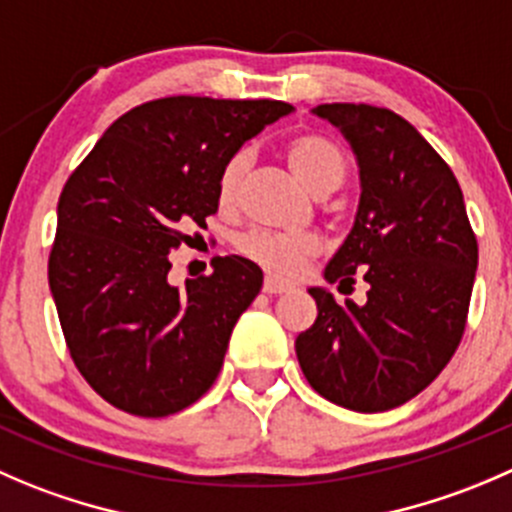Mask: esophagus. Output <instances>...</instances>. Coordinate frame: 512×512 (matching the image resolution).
I'll use <instances>...</instances> for the list:
<instances>
[{"mask_svg": "<svg viewBox=\"0 0 512 512\" xmlns=\"http://www.w3.org/2000/svg\"><path fill=\"white\" fill-rule=\"evenodd\" d=\"M262 290H265L267 295H282V292H290L292 285L290 282L277 280V277H265V285H262Z\"/></svg>", "mask_w": 512, "mask_h": 512, "instance_id": "esophagus-1", "label": "esophagus"}]
</instances>
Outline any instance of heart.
Returning <instances> with one entry per match:
<instances>
[{
	"instance_id": "b5f03b06",
	"label": "heart",
	"mask_w": 512,
	"mask_h": 512,
	"mask_svg": "<svg viewBox=\"0 0 512 512\" xmlns=\"http://www.w3.org/2000/svg\"><path fill=\"white\" fill-rule=\"evenodd\" d=\"M285 160L297 180L317 197L335 192L345 180V157L340 147L320 135H297L285 145ZM247 170V155L237 152L222 165L217 175V200L222 207L235 205L242 177ZM237 250L275 277L292 280L302 272L310 257H315L317 242L305 235H275V232H247L237 237Z\"/></svg>"
}]
</instances>
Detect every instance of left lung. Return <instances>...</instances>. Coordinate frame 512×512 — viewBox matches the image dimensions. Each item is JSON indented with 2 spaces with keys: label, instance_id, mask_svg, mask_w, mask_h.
<instances>
[{
  "label": "left lung",
  "instance_id": "8db88e82",
  "mask_svg": "<svg viewBox=\"0 0 512 512\" xmlns=\"http://www.w3.org/2000/svg\"><path fill=\"white\" fill-rule=\"evenodd\" d=\"M312 112L345 135L360 167L355 225L327 282L370 285L365 305L310 287L317 320L295 340L312 388L355 413H382L423 393L460 345L478 270V240L453 170L408 119L372 104Z\"/></svg>",
  "mask_w": 512,
  "mask_h": 512
}]
</instances>
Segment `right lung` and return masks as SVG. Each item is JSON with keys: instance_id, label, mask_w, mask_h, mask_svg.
<instances>
[{"instance_id": "right-lung-1", "label": "right lung", "mask_w": 512, "mask_h": 512, "mask_svg": "<svg viewBox=\"0 0 512 512\" xmlns=\"http://www.w3.org/2000/svg\"><path fill=\"white\" fill-rule=\"evenodd\" d=\"M290 112L275 99H152L112 122L69 175L49 290L74 365L109 405L165 418L217 380L262 270L215 257L210 275L175 287L170 252L217 212L222 165Z\"/></svg>"}]
</instances>
